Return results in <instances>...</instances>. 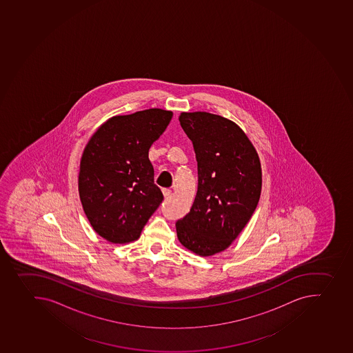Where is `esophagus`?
<instances>
[{"instance_id":"esophagus-1","label":"esophagus","mask_w":353,"mask_h":353,"mask_svg":"<svg viewBox=\"0 0 353 353\" xmlns=\"http://www.w3.org/2000/svg\"><path fill=\"white\" fill-rule=\"evenodd\" d=\"M163 194H164V197L168 198L172 194V191L170 189H163Z\"/></svg>"}]
</instances>
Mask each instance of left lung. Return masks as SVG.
<instances>
[{
	"label": "left lung",
	"mask_w": 353,
	"mask_h": 353,
	"mask_svg": "<svg viewBox=\"0 0 353 353\" xmlns=\"http://www.w3.org/2000/svg\"><path fill=\"white\" fill-rule=\"evenodd\" d=\"M179 121L194 145L198 188L190 212L175 223L176 234L188 250L213 256L225 250L252 216L261 197V161L229 119L183 112Z\"/></svg>",
	"instance_id": "8db88e82"
}]
</instances>
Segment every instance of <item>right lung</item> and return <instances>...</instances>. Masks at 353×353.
I'll return each instance as SVG.
<instances>
[{
	"mask_svg": "<svg viewBox=\"0 0 353 353\" xmlns=\"http://www.w3.org/2000/svg\"><path fill=\"white\" fill-rule=\"evenodd\" d=\"M173 113L150 108L108 119L89 139L80 161V201L90 225L112 243L139 238L163 201L148 159Z\"/></svg>",
	"mask_w": 353,
	"mask_h": 353,
	"instance_id": "obj_1",
	"label": "right lung"
}]
</instances>
